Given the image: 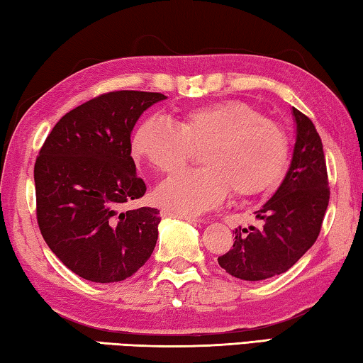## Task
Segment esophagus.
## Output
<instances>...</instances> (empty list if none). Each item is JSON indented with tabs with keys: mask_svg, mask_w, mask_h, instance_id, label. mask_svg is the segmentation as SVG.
Returning <instances> with one entry per match:
<instances>
[{
	"mask_svg": "<svg viewBox=\"0 0 363 363\" xmlns=\"http://www.w3.org/2000/svg\"><path fill=\"white\" fill-rule=\"evenodd\" d=\"M162 216H163V218H177V219H186V220H200L199 218H195V216H190V214H179V213H174V211H169V210H163V211H162Z\"/></svg>",
	"mask_w": 363,
	"mask_h": 363,
	"instance_id": "1",
	"label": "esophagus"
}]
</instances>
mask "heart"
Returning a JSON list of instances; mask_svg holds the SVG:
<instances>
[{
	"label": "heart",
	"instance_id": "heart-1",
	"mask_svg": "<svg viewBox=\"0 0 363 363\" xmlns=\"http://www.w3.org/2000/svg\"><path fill=\"white\" fill-rule=\"evenodd\" d=\"M205 168L171 177L157 189L162 206L200 213L227 195L253 196L284 173L288 138L277 121L242 101H218L184 110L176 125L149 116L133 133L134 158L162 174H176L200 150Z\"/></svg>",
	"mask_w": 363,
	"mask_h": 363
}]
</instances>
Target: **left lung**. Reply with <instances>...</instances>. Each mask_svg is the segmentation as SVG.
I'll return each instance as SVG.
<instances>
[{
	"instance_id": "left-lung-1",
	"label": "left lung",
	"mask_w": 363,
	"mask_h": 363,
	"mask_svg": "<svg viewBox=\"0 0 363 363\" xmlns=\"http://www.w3.org/2000/svg\"><path fill=\"white\" fill-rule=\"evenodd\" d=\"M293 115L296 143L291 163L277 192L256 211L262 225L238 227L232 250L218 257L232 277L256 281L284 274L320 233L330 200L322 139L309 116L294 107Z\"/></svg>"
}]
</instances>
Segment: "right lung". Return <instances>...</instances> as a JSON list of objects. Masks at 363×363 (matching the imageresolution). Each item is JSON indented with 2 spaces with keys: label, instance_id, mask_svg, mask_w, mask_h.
Wrapping results in <instances>:
<instances>
[{
  "label": "right lung",
  "instance_id": "obj_1",
  "mask_svg": "<svg viewBox=\"0 0 363 363\" xmlns=\"http://www.w3.org/2000/svg\"><path fill=\"white\" fill-rule=\"evenodd\" d=\"M162 93L112 91L70 110L35 162L36 220L48 247L82 279L131 277L158 238L160 211L123 208L145 194L131 157V131Z\"/></svg>",
  "mask_w": 363,
  "mask_h": 363
}]
</instances>
